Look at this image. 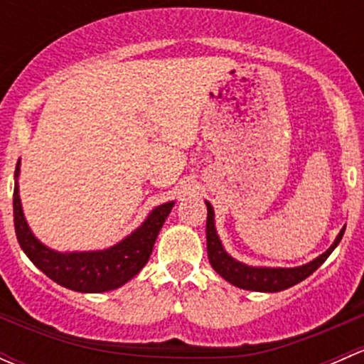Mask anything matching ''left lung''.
<instances>
[{
  "label": "left lung",
  "mask_w": 364,
  "mask_h": 364,
  "mask_svg": "<svg viewBox=\"0 0 364 364\" xmlns=\"http://www.w3.org/2000/svg\"><path fill=\"white\" fill-rule=\"evenodd\" d=\"M208 205V220H205V240H208V259L213 269L225 278L229 284L236 285V287L245 289V291H255V292H280L285 289L292 287V285L299 284L304 278L310 277L315 269L324 264V260L331 255V252L338 247V243L343 237L345 227L340 230L336 236L335 243L328 248L322 255L311 262L304 264L299 267H253L247 264L240 262V260L232 259L222 247L218 234L215 229V213H213V205L205 200Z\"/></svg>",
  "instance_id": "1"
}]
</instances>
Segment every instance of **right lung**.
Wrapping results in <instances>:
<instances>
[{
  "label": "right lung",
  "instance_id": "add662e5",
  "mask_svg": "<svg viewBox=\"0 0 364 364\" xmlns=\"http://www.w3.org/2000/svg\"><path fill=\"white\" fill-rule=\"evenodd\" d=\"M19 165L21 161H17L16 186H14L16 236L29 260L50 280L75 292H107L127 284L146 266L156 236L171 213L174 200L153 209L141 227L107 250L61 253L40 243L28 227L21 205L19 183H17L21 171Z\"/></svg>",
  "mask_w": 364,
  "mask_h": 364
}]
</instances>
